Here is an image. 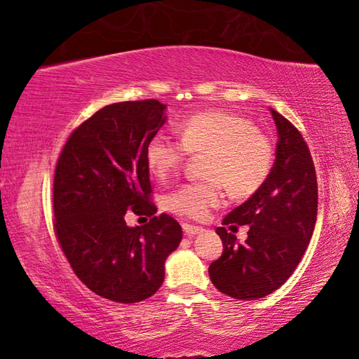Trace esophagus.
Here are the masks:
<instances>
[{"mask_svg":"<svg viewBox=\"0 0 359 359\" xmlns=\"http://www.w3.org/2000/svg\"><path fill=\"white\" fill-rule=\"evenodd\" d=\"M182 228H184V233H185L187 236H196V234H199V233H203V228L193 226V224H188V223L182 224Z\"/></svg>","mask_w":359,"mask_h":359,"instance_id":"obj_1","label":"esophagus"}]
</instances>
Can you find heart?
<instances>
[{
    "label": "heart",
    "instance_id": "obj_1",
    "mask_svg": "<svg viewBox=\"0 0 359 359\" xmlns=\"http://www.w3.org/2000/svg\"><path fill=\"white\" fill-rule=\"evenodd\" d=\"M180 142L155 135L145 160L156 177L165 179L184 165L187 154L204 155L209 180L179 187L166 203L174 214L199 220L223 201V187L234 198H247L264 184L274 163V144L250 121L226 112H203L180 125Z\"/></svg>",
    "mask_w": 359,
    "mask_h": 359
}]
</instances>
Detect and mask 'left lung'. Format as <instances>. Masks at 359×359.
<instances>
[{"label": "left lung", "mask_w": 359, "mask_h": 359, "mask_svg": "<svg viewBox=\"0 0 359 359\" xmlns=\"http://www.w3.org/2000/svg\"><path fill=\"white\" fill-rule=\"evenodd\" d=\"M277 128L276 161L257 191L222 224H248L245 242L224 226L215 231L223 253L209 266L218 291L234 299H259L280 288L306 253L317 222L318 187L311 151L301 133L271 109Z\"/></svg>", "instance_id": "8db88e82"}]
</instances>
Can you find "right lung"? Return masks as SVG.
<instances>
[{"label":"right lung","instance_id":"1","mask_svg":"<svg viewBox=\"0 0 359 359\" xmlns=\"http://www.w3.org/2000/svg\"><path fill=\"white\" fill-rule=\"evenodd\" d=\"M166 104L123 101L102 107L72 131L53 179L55 233L72 271L98 296L133 304L155 294L182 228L155 217L145 147L166 123ZM128 210L151 216L128 227Z\"/></svg>","mask_w":359,"mask_h":359}]
</instances>
